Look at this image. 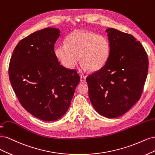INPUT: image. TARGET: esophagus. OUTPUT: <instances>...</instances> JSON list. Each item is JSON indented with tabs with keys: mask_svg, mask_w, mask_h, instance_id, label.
<instances>
[{
	"mask_svg": "<svg viewBox=\"0 0 155 155\" xmlns=\"http://www.w3.org/2000/svg\"><path fill=\"white\" fill-rule=\"evenodd\" d=\"M86 75H82L81 77V82L82 83L86 82Z\"/></svg>",
	"mask_w": 155,
	"mask_h": 155,
	"instance_id": "obj_1",
	"label": "esophagus"
}]
</instances>
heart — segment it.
<instances>
[{"label":"heart","mask_w":155,"mask_h":155,"mask_svg":"<svg viewBox=\"0 0 155 155\" xmlns=\"http://www.w3.org/2000/svg\"><path fill=\"white\" fill-rule=\"evenodd\" d=\"M110 52L107 37L84 30L71 32L66 38V44L59 45L55 49L56 57L66 68H74L79 59L82 70L91 71H99L105 66Z\"/></svg>","instance_id":"obj_1"}]
</instances>
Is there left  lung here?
<instances>
[{
  "label": "left lung",
  "mask_w": 155,
  "mask_h": 155,
  "mask_svg": "<svg viewBox=\"0 0 155 155\" xmlns=\"http://www.w3.org/2000/svg\"><path fill=\"white\" fill-rule=\"evenodd\" d=\"M111 52L105 66L86 78L89 97L101 115H122L140 98L148 72V57L139 41L130 34L106 29Z\"/></svg>",
  "instance_id": "obj_1"
}]
</instances>
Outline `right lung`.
I'll return each instance as SVG.
<instances>
[{"instance_id":"add662e5","label":"right lung","mask_w":155,"mask_h":155,"mask_svg":"<svg viewBox=\"0 0 155 155\" xmlns=\"http://www.w3.org/2000/svg\"><path fill=\"white\" fill-rule=\"evenodd\" d=\"M59 29L48 28L24 38L15 48L9 78L19 102L44 121L61 118L70 106L81 78L58 61L54 50Z\"/></svg>"}]
</instances>
